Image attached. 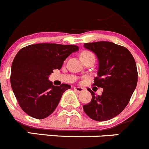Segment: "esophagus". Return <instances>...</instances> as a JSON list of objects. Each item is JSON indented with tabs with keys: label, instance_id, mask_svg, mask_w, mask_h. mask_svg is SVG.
I'll use <instances>...</instances> for the list:
<instances>
[{
	"label": "esophagus",
	"instance_id": "esophagus-1",
	"mask_svg": "<svg viewBox=\"0 0 149 149\" xmlns=\"http://www.w3.org/2000/svg\"><path fill=\"white\" fill-rule=\"evenodd\" d=\"M74 90L77 93H81V92L84 91V89L82 87H74Z\"/></svg>",
	"mask_w": 149,
	"mask_h": 149
}]
</instances>
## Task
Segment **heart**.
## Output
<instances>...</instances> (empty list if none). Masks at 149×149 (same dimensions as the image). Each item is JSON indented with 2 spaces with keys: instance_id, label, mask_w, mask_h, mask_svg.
<instances>
[{
  "instance_id": "heart-1",
  "label": "heart",
  "mask_w": 149,
  "mask_h": 149,
  "mask_svg": "<svg viewBox=\"0 0 149 149\" xmlns=\"http://www.w3.org/2000/svg\"><path fill=\"white\" fill-rule=\"evenodd\" d=\"M92 54H93L92 52H90V51H82L81 54H80V57L83 58V57H84V56H87L92 55Z\"/></svg>"
}]
</instances>
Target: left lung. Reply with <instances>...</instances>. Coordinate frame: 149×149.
<instances>
[{
  "label": "left lung",
  "mask_w": 149,
  "mask_h": 149,
  "mask_svg": "<svg viewBox=\"0 0 149 149\" xmlns=\"http://www.w3.org/2000/svg\"><path fill=\"white\" fill-rule=\"evenodd\" d=\"M84 46L96 54L99 67L93 85L104 90L101 95L96 96L88 89L92 100L83 106L84 111L93 120H110L125 109L135 90L137 83L135 60L127 48L111 42L84 43Z\"/></svg>",
  "instance_id": "8db88e82"
}]
</instances>
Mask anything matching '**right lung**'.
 Returning a JSON list of instances; mask_svg holds the SVG:
<instances>
[{
    "label": "right lung",
    "instance_id": "obj_1",
    "mask_svg": "<svg viewBox=\"0 0 149 149\" xmlns=\"http://www.w3.org/2000/svg\"><path fill=\"white\" fill-rule=\"evenodd\" d=\"M79 47L74 45L39 43L21 48L12 65L11 85L21 109L37 119L49 116L62 94L71 86L53 85L48 76L60 70L64 61Z\"/></svg>",
    "mask_w": 149,
    "mask_h": 149
}]
</instances>
